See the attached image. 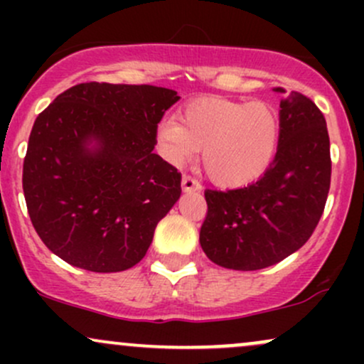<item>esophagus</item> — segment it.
Wrapping results in <instances>:
<instances>
[{"label": "esophagus", "instance_id": "1", "mask_svg": "<svg viewBox=\"0 0 364 364\" xmlns=\"http://www.w3.org/2000/svg\"><path fill=\"white\" fill-rule=\"evenodd\" d=\"M181 186H183V191H191V186H193V179L188 178V176H183Z\"/></svg>", "mask_w": 364, "mask_h": 364}]
</instances>
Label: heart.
<instances>
[{"label":"heart","instance_id":"obj_1","mask_svg":"<svg viewBox=\"0 0 364 364\" xmlns=\"http://www.w3.org/2000/svg\"><path fill=\"white\" fill-rule=\"evenodd\" d=\"M237 150L245 154V157L248 159V162L252 164V168L260 169L263 168L267 161V154H269V149H267V140L263 139V135L255 132L245 133V136L237 141Z\"/></svg>","mask_w":364,"mask_h":364}]
</instances>
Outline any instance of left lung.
Instances as JSON below:
<instances>
[{
    "mask_svg": "<svg viewBox=\"0 0 364 364\" xmlns=\"http://www.w3.org/2000/svg\"><path fill=\"white\" fill-rule=\"evenodd\" d=\"M179 101L154 85L80 83L37 116L23 161V195L54 255L90 272L132 269L181 195L161 156L157 124Z\"/></svg>",
    "mask_w": 364,
    "mask_h": 364,
    "instance_id": "obj_1",
    "label": "left lung"
}]
</instances>
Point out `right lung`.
I'll use <instances>...</instances> for the list:
<instances>
[{"label":"right lung","instance_id":"1","mask_svg":"<svg viewBox=\"0 0 364 364\" xmlns=\"http://www.w3.org/2000/svg\"><path fill=\"white\" fill-rule=\"evenodd\" d=\"M248 132L265 139L269 123L246 118L236 128L235 144ZM330 168L323 114L310 99L291 94L281 101L277 150L269 169L245 185L252 164L237 150L223 166L229 190L205 191L208 212L200 229L202 250L217 265L232 270L265 269L298 252L323 212Z\"/></svg>","mask_w":364,"mask_h":364}]
</instances>
